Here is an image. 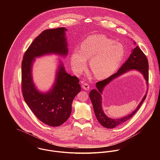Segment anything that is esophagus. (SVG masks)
Here are the masks:
<instances>
[{"label":"esophagus","instance_id":"1","mask_svg":"<svg viewBox=\"0 0 160 160\" xmlns=\"http://www.w3.org/2000/svg\"><path fill=\"white\" fill-rule=\"evenodd\" d=\"M82 88L86 90V91H88V90H89V89H90L89 85L88 83H86V82H83V83L82 84Z\"/></svg>","mask_w":160,"mask_h":160}]
</instances>
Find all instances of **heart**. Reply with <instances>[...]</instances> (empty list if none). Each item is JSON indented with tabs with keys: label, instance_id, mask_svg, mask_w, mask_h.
I'll return each instance as SVG.
<instances>
[{
	"label": "heart",
	"instance_id": "heart-1",
	"mask_svg": "<svg viewBox=\"0 0 160 160\" xmlns=\"http://www.w3.org/2000/svg\"><path fill=\"white\" fill-rule=\"evenodd\" d=\"M124 48L102 34L88 37L82 42L80 50L71 54V64L74 72L79 74L87 66L86 60L97 79H106L119 68L124 57Z\"/></svg>",
	"mask_w": 160,
	"mask_h": 160
}]
</instances>
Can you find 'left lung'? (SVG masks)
Returning a JSON list of instances; mask_svg holds the SVG:
<instances>
[{"mask_svg": "<svg viewBox=\"0 0 160 160\" xmlns=\"http://www.w3.org/2000/svg\"><path fill=\"white\" fill-rule=\"evenodd\" d=\"M134 44L136 45L135 41H134ZM136 70L140 72L143 76L145 80L146 81V84L148 86V62L147 57L141 50V49L136 46L132 51L129 57L126 60V62L121 66V67L114 74L112 75L109 78L105 79V80L99 81L96 83L97 89H92L89 92V97L91 100L92 103L93 105V108L94 110V113L95 116L100 122V124L106 128L112 129L116 126H118L122 123L126 122L128 120L131 119L134 114H135L139 109L142 103L146 98V96L147 94V91L145 95L143 97L142 100L138 104L136 109L131 113L124 116L120 118H111L107 116L104 113L103 110L102 108V94L104 88L109 84L112 81H113L116 78L119 77L120 76L126 73L127 72Z\"/></svg>", "mask_w": 160, "mask_h": 160, "instance_id": "1", "label": "left lung"}]
</instances>
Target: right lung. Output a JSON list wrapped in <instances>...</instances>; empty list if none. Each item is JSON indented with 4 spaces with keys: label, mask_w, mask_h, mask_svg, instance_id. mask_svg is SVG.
Returning a JSON list of instances; mask_svg holds the SVG:
<instances>
[{
    "label": "right lung",
    "mask_w": 160,
    "mask_h": 160,
    "mask_svg": "<svg viewBox=\"0 0 160 160\" xmlns=\"http://www.w3.org/2000/svg\"><path fill=\"white\" fill-rule=\"evenodd\" d=\"M65 28L47 29L31 43L24 54L22 65V84L25 102L42 122L57 127L69 117L72 103L81 91L79 79L67 72L63 62L59 60L55 81L50 89L39 91L32 79V66L35 58L55 54L66 57L68 53Z\"/></svg>",
    "instance_id": "right-lung-1"
}]
</instances>
